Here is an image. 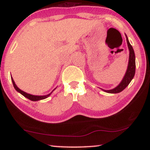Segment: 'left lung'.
Listing matches in <instances>:
<instances>
[{"mask_svg": "<svg viewBox=\"0 0 150 150\" xmlns=\"http://www.w3.org/2000/svg\"><path fill=\"white\" fill-rule=\"evenodd\" d=\"M127 44H128V47L129 50V60H128V67H127L126 74H125L124 78L122 80V81L120 82V83L116 87H115L114 89H110V90H104L102 89L104 91L106 92V93H117L120 92L122 91L127 86H128L131 81L133 79V78L135 74V67H136V64H135V54L134 50H133L132 46H131L130 42H129L128 38L126 35Z\"/></svg>", "mask_w": 150, "mask_h": 150, "instance_id": "left-lung-1", "label": "left lung"}]
</instances>
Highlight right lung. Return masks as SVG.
<instances>
[{
	"instance_id": "add662e5",
	"label": "right lung",
	"mask_w": 150,
	"mask_h": 150,
	"mask_svg": "<svg viewBox=\"0 0 150 150\" xmlns=\"http://www.w3.org/2000/svg\"><path fill=\"white\" fill-rule=\"evenodd\" d=\"M11 81L12 83H13V87L14 88H15V89L17 91L18 93H21L22 96H24V97L28 98V99H29L30 100H31V101H39V100H44V99H46V98H47L48 97H49L51 95V93H52L53 91H54V89H56V88L53 90V91L51 92V93H50L49 94H47V95H45V96H35V95H32V94H30V93H26V92H24L22 91V90H21L20 89H19L17 87V85H16L15 82H14L13 78L11 77Z\"/></svg>"
}]
</instances>
